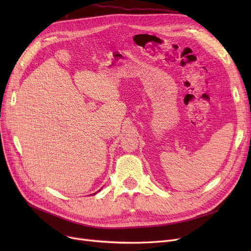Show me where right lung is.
Segmentation results:
<instances>
[{
    "label": "right lung",
    "instance_id": "add662e5",
    "mask_svg": "<svg viewBox=\"0 0 251 251\" xmlns=\"http://www.w3.org/2000/svg\"><path fill=\"white\" fill-rule=\"evenodd\" d=\"M99 191H100V190H99ZM96 193H97V192H96ZM96 193H94V194H96Z\"/></svg>",
    "mask_w": 251,
    "mask_h": 251
}]
</instances>
